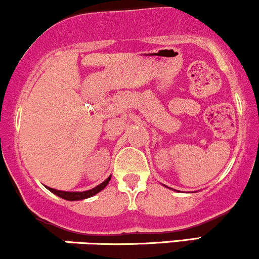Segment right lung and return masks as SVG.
Wrapping results in <instances>:
<instances>
[{
	"mask_svg": "<svg viewBox=\"0 0 259 259\" xmlns=\"http://www.w3.org/2000/svg\"><path fill=\"white\" fill-rule=\"evenodd\" d=\"M110 180H111V175L106 180H105V182H102L101 184H99L94 189H90V190H86V191H63V190H57V189L49 188V186H46V188L48 189L49 191H52L53 194L62 197L64 200H69V201H77V200H84V199H88V197L96 195V194L100 193L102 189L106 188Z\"/></svg>",
	"mask_w": 259,
	"mask_h": 259,
	"instance_id": "right-lung-1",
	"label": "right lung"
}]
</instances>
